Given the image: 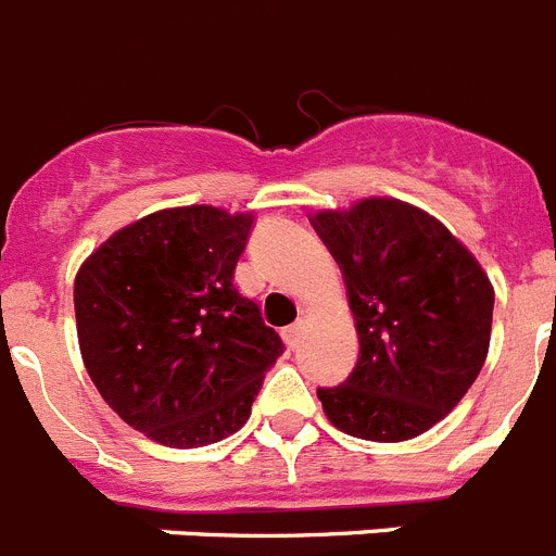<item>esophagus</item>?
Wrapping results in <instances>:
<instances>
[{"label":"esophagus","instance_id":"esophagus-1","mask_svg":"<svg viewBox=\"0 0 556 556\" xmlns=\"http://www.w3.org/2000/svg\"><path fill=\"white\" fill-rule=\"evenodd\" d=\"M303 331H306V323H303V320L292 323V326H289L287 331H283V339H287V345H289V348H298V345H301Z\"/></svg>","mask_w":556,"mask_h":556}]
</instances>
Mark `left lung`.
Here are the masks:
<instances>
[{
	"label": "left lung",
	"mask_w": 556,
	"mask_h": 556,
	"mask_svg": "<svg viewBox=\"0 0 556 556\" xmlns=\"http://www.w3.org/2000/svg\"><path fill=\"white\" fill-rule=\"evenodd\" d=\"M345 273L358 358L345 384L317 390L326 417L370 443H404L440 424L484 367L495 289L429 211L365 198L314 214Z\"/></svg>",
	"instance_id": "left-lung-1"
}]
</instances>
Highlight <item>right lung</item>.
I'll return each instance as SVG.
<instances>
[{"label":"right lung","instance_id":"obj_1","mask_svg":"<svg viewBox=\"0 0 556 556\" xmlns=\"http://www.w3.org/2000/svg\"><path fill=\"white\" fill-rule=\"evenodd\" d=\"M253 214L178 205L111 233L75 278L77 342L116 415L166 448L242 429L281 337L233 283Z\"/></svg>","mask_w":556,"mask_h":556}]
</instances>
